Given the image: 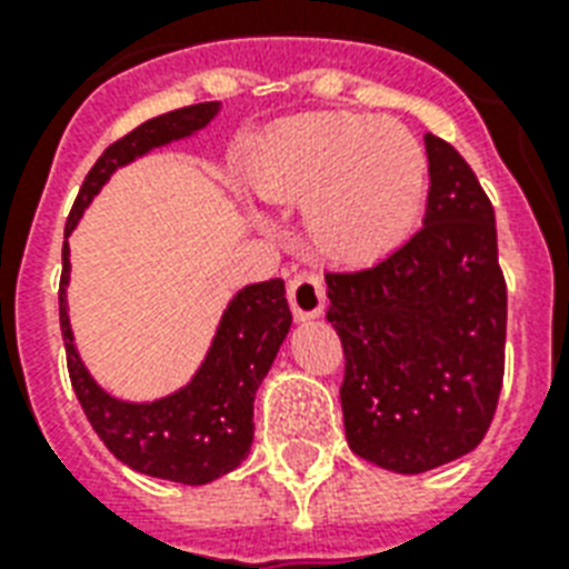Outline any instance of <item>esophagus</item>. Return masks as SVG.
<instances>
[{
	"mask_svg": "<svg viewBox=\"0 0 569 569\" xmlns=\"http://www.w3.org/2000/svg\"><path fill=\"white\" fill-rule=\"evenodd\" d=\"M289 307H292L295 319L310 321L319 319L325 312V283L316 274H295L289 280Z\"/></svg>",
	"mask_w": 569,
	"mask_h": 569,
	"instance_id": "esophagus-1",
	"label": "esophagus"
}]
</instances>
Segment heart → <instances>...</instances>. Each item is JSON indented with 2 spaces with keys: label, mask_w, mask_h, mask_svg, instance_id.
I'll return each instance as SVG.
<instances>
[{
  "label": "heart",
  "mask_w": 569,
  "mask_h": 569,
  "mask_svg": "<svg viewBox=\"0 0 569 569\" xmlns=\"http://www.w3.org/2000/svg\"><path fill=\"white\" fill-rule=\"evenodd\" d=\"M244 180L259 200L307 203L312 244L325 257L363 266L416 223L428 159L398 123L319 111L277 123L250 156Z\"/></svg>",
  "instance_id": "b5f03b06"
}]
</instances>
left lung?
Returning <instances> with one entry per match:
<instances>
[{
  "instance_id": "1",
  "label": "left lung",
  "mask_w": 569,
  "mask_h": 569,
  "mask_svg": "<svg viewBox=\"0 0 569 569\" xmlns=\"http://www.w3.org/2000/svg\"><path fill=\"white\" fill-rule=\"evenodd\" d=\"M425 150L422 230L378 266L325 274L328 321L346 351L348 446L401 476L476 449L505 375L508 292L493 203L455 147L428 132Z\"/></svg>"
}]
</instances>
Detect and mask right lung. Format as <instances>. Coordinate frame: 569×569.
<instances>
[{
  "label": "right lung",
  "instance_id": "obj_1",
  "mask_svg": "<svg viewBox=\"0 0 569 569\" xmlns=\"http://www.w3.org/2000/svg\"><path fill=\"white\" fill-rule=\"evenodd\" d=\"M218 111L221 102H197L168 111L106 147V153L84 177L73 209L67 214L64 248H61L64 268H61V292H58L70 383L97 437L129 469L191 487L227 476L248 458L253 442V398L292 328L283 280L274 277L236 292L218 321L203 363L186 387L156 401H123L109 396L91 378L76 351L70 316H67V283H70L67 236L76 230L84 209L118 168L136 162L156 147L194 136L209 127V120Z\"/></svg>",
  "mask_w": 569,
  "mask_h": 569
}]
</instances>
